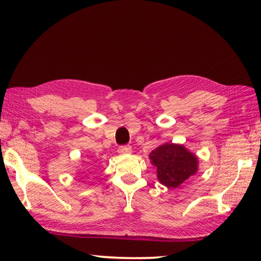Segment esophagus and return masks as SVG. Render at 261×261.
I'll list each match as a JSON object with an SVG mask.
<instances>
[{"instance_id":"1","label":"esophagus","mask_w":261,"mask_h":261,"mask_svg":"<svg viewBox=\"0 0 261 261\" xmlns=\"http://www.w3.org/2000/svg\"><path fill=\"white\" fill-rule=\"evenodd\" d=\"M131 152V146L130 145H123V146L118 147V153L121 154H126Z\"/></svg>"}]
</instances>
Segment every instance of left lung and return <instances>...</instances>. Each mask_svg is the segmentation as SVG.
Returning a JSON list of instances; mask_svg holds the SVG:
<instances>
[{
	"label": "left lung",
	"mask_w": 261,
	"mask_h": 261,
	"mask_svg": "<svg viewBox=\"0 0 261 261\" xmlns=\"http://www.w3.org/2000/svg\"><path fill=\"white\" fill-rule=\"evenodd\" d=\"M149 159L156 167L158 179L170 189L184 183L198 168V158L182 145H162L152 151Z\"/></svg>",
	"instance_id": "left-lung-1"
}]
</instances>
